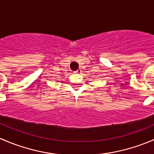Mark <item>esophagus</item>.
Listing matches in <instances>:
<instances>
[{
  "instance_id": "esophagus-1",
  "label": "esophagus",
  "mask_w": 154,
  "mask_h": 154,
  "mask_svg": "<svg viewBox=\"0 0 154 154\" xmlns=\"http://www.w3.org/2000/svg\"><path fill=\"white\" fill-rule=\"evenodd\" d=\"M80 71H80V70L79 69V70H77V71H74V73H77H77H80Z\"/></svg>"
}]
</instances>
